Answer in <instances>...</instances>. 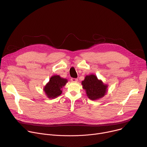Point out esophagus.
<instances>
[{"instance_id": "1", "label": "esophagus", "mask_w": 147, "mask_h": 147, "mask_svg": "<svg viewBox=\"0 0 147 147\" xmlns=\"http://www.w3.org/2000/svg\"><path fill=\"white\" fill-rule=\"evenodd\" d=\"M71 81L72 82H77L78 81V79L77 78H71Z\"/></svg>"}]
</instances>
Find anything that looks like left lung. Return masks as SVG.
Wrapping results in <instances>:
<instances>
[{
  "instance_id": "1",
  "label": "left lung",
  "mask_w": 147,
  "mask_h": 147,
  "mask_svg": "<svg viewBox=\"0 0 147 147\" xmlns=\"http://www.w3.org/2000/svg\"><path fill=\"white\" fill-rule=\"evenodd\" d=\"M82 84L83 89L86 90L87 97L92 100H96L104 96L107 86L98 80L94 75L86 76Z\"/></svg>"
}]
</instances>
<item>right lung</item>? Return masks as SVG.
Listing matches in <instances>:
<instances>
[{
	"label": "right lung",
	"instance_id": "1",
	"mask_svg": "<svg viewBox=\"0 0 147 147\" xmlns=\"http://www.w3.org/2000/svg\"><path fill=\"white\" fill-rule=\"evenodd\" d=\"M67 82V79L61 78L59 75L53 76L45 87L44 91L49 98H55L61 94V89Z\"/></svg>",
	"mask_w": 147,
	"mask_h": 147
}]
</instances>
